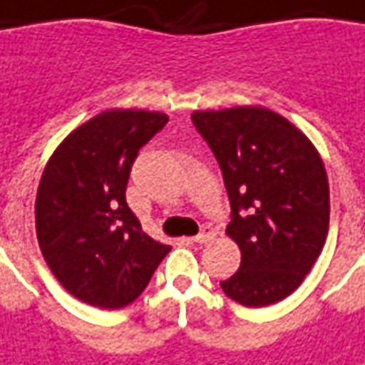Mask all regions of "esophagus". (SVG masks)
<instances>
[{
    "label": "esophagus",
    "mask_w": 365,
    "mask_h": 365,
    "mask_svg": "<svg viewBox=\"0 0 365 365\" xmlns=\"http://www.w3.org/2000/svg\"><path fill=\"white\" fill-rule=\"evenodd\" d=\"M212 236H215V228H212V226H205V228H202V230H200V232H198V235L195 236L192 240H195V242H198V245H207Z\"/></svg>",
    "instance_id": "esophagus-1"
}]
</instances>
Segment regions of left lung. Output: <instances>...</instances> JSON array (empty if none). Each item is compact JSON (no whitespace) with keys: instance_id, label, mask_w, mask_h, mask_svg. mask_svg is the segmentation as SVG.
Masks as SVG:
<instances>
[{"instance_id":"left-lung-1","label":"left lung","mask_w":365,"mask_h":365,"mask_svg":"<svg viewBox=\"0 0 365 365\" xmlns=\"http://www.w3.org/2000/svg\"><path fill=\"white\" fill-rule=\"evenodd\" d=\"M192 125L222 170L226 235L240 246L238 272L220 282L235 302L284 300L318 260L330 225V188L318 150L292 123L262 107L197 110Z\"/></svg>"}]
</instances>
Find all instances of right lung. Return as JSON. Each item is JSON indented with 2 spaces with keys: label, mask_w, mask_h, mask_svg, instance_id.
Returning a JSON list of instances; mask_svg holds the SVG:
<instances>
[{
  "label": "right lung",
  "mask_w": 365,
  "mask_h": 365,
  "mask_svg": "<svg viewBox=\"0 0 365 365\" xmlns=\"http://www.w3.org/2000/svg\"><path fill=\"white\" fill-rule=\"evenodd\" d=\"M168 123L149 110H105L75 129L43 170L37 240L67 292L105 310L139 298L170 246L153 240L127 205L139 149Z\"/></svg>",
  "instance_id": "add662e5"
}]
</instances>
